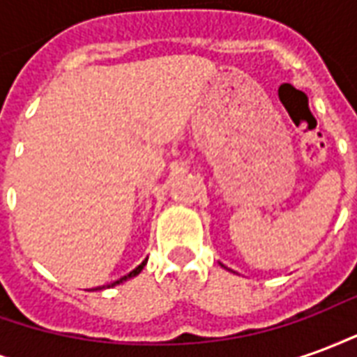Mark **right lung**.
<instances>
[{
  "label": "right lung",
  "instance_id": "obj_1",
  "mask_svg": "<svg viewBox=\"0 0 357 357\" xmlns=\"http://www.w3.org/2000/svg\"><path fill=\"white\" fill-rule=\"evenodd\" d=\"M145 264H147V260H145V262H141L139 266H137V268L133 269V271H130V273H128V275L120 277V279H118V281H114V283L107 284V287H114V284H120V283H124V281H128V279H130V277H135V275H139V273H141V269L145 268ZM97 289H105V284H102V287H97ZM97 289H95V291H97Z\"/></svg>",
  "mask_w": 357,
  "mask_h": 357
}]
</instances>
